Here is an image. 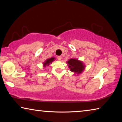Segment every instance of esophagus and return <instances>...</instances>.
I'll return each instance as SVG.
<instances>
[{"label":"esophagus","mask_w":122,"mask_h":122,"mask_svg":"<svg viewBox=\"0 0 122 122\" xmlns=\"http://www.w3.org/2000/svg\"><path fill=\"white\" fill-rule=\"evenodd\" d=\"M57 60H58L60 61V60H61V59H62V57L61 56H57Z\"/></svg>","instance_id":"34e87169"}]
</instances>
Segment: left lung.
<instances>
[{
	"instance_id": "8db88e82",
	"label": "left lung",
	"mask_w": 122,
	"mask_h": 122,
	"mask_svg": "<svg viewBox=\"0 0 122 122\" xmlns=\"http://www.w3.org/2000/svg\"><path fill=\"white\" fill-rule=\"evenodd\" d=\"M70 71L74 72L75 75H80L83 73L85 69L86 65L82 61L78 60L77 59H71L67 61Z\"/></svg>"
}]
</instances>
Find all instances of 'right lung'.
<instances>
[{
    "label": "right lung",
    "mask_w": 122,
    "mask_h": 122,
    "mask_svg": "<svg viewBox=\"0 0 122 122\" xmlns=\"http://www.w3.org/2000/svg\"><path fill=\"white\" fill-rule=\"evenodd\" d=\"M55 60V57H51L50 59H48L45 60L44 62H43V67H46L47 66H48L50 64H51V63L54 61Z\"/></svg>",
    "instance_id": "add662e5"
}]
</instances>
